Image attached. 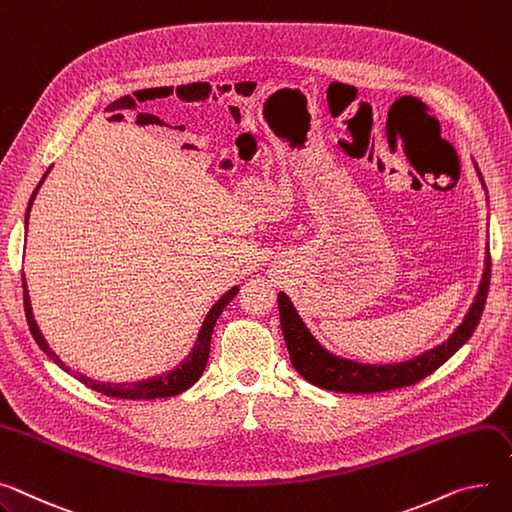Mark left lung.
<instances>
[{
    "label": "left lung",
    "instance_id": "1",
    "mask_svg": "<svg viewBox=\"0 0 512 512\" xmlns=\"http://www.w3.org/2000/svg\"><path fill=\"white\" fill-rule=\"evenodd\" d=\"M478 175H480V168H478ZM490 265H492V259L488 251L486 269H484V278H482L478 296H475L463 323L453 331V335L447 339V342L401 364H383V366L358 364V362L329 354L311 335V331L306 329V325L302 323V319L298 317L296 309L292 306L290 298L284 292H280L278 294L280 325H282V333L286 339L292 366L315 387H321L327 391H339V393H381V391L416 385L418 381L428 377V374H432L440 364H445L467 342L473 329L478 327L486 306L488 288H490Z\"/></svg>",
    "mask_w": 512,
    "mask_h": 512
}]
</instances>
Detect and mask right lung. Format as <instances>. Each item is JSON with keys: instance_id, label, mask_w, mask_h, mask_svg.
Returning <instances> with one entry per match:
<instances>
[{"instance_id": "add662e5", "label": "right lung", "mask_w": 512, "mask_h": 512, "mask_svg": "<svg viewBox=\"0 0 512 512\" xmlns=\"http://www.w3.org/2000/svg\"><path fill=\"white\" fill-rule=\"evenodd\" d=\"M49 173V170H47ZM45 173V177H47ZM45 177L41 179L39 187L43 185ZM39 187L34 189L30 201H28V210H26V224H28V216H30V206H32V199L34 195H37ZM22 288H24V313H26V321H28V329L34 337V342L39 344V348L57 364L61 366L65 372L72 374V368L65 366L57 356L55 352L47 346L45 337L41 335L39 327H37V321H34L32 317V309H30V300H28V292H26V282H24V276H22ZM238 292V286H234L232 290H228L214 306L210 309L206 321H203L201 325V331H199V337H197V344L193 348V352L187 356V360L177 366L173 372L168 374H162V377H154V379H148V381H140V383H123V385H111V383H98V381H92L88 377H84V374H76V379L80 383H84L86 387L107 395V397H117V399H158V397H173V395H179L183 391H187L199 377L201 372L206 370V364H208V358H210V342H212V333H214V325L220 317V313L224 311V306L236 296Z\"/></svg>"}]
</instances>
